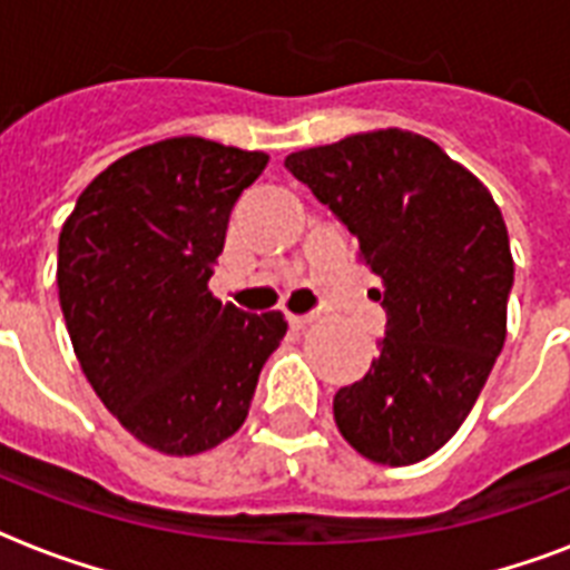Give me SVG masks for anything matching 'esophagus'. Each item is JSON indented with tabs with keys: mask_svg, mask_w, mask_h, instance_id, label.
Listing matches in <instances>:
<instances>
[{
	"mask_svg": "<svg viewBox=\"0 0 570 570\" xmlns=\"http://www.w3.org/2000/svg\"><path fill=\"white\" fill-rule=\"evenodd\" d=\"M286 322H289L293 328H307L311 322H316V313H302V316H295V313H286Z\"/></svg>",
	"mask_w": 570,
	"mask_h": 570,
	"instance_id": "obj_1",
	"label": "esophagus"
}]
</instances>
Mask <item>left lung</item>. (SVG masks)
<instances>
[{"instance_id":"obj_1","label":"left lung","mask_w":570,"mask_h":570,"mask_svg":"<svg viewBox=\"0 0 570 570\" xmlns=\"http://www.w3.org/2000/svg\"><path fill=\"white\" fill-rule=\"evenodd\" d=\"M381 277L387 328L370 373L334 396L340 434L375 464L438 452L476 405L505 343L509 233L482 183L405 129L286 156Z\"/></svg>"}]
</instances>
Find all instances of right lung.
<instances>
[{
  "label": "right lung",
  "mask_w": 570,
  "mask_h": 570,
  "mask_svg": "<svg viewBox=\"0 0 570 570\" xmlns=\"http://www.w3.org/2000/svg\"><path fill=\"white\" fill-rule=\"evenodd\" d=\"M268 156L183 136L111 163L58 236V302L85 379L138 441L197 455L248 416L286 322L209 293L233 204Z\"/></svg>",
  "instance_id": "obj_1"
}]
</instances>
